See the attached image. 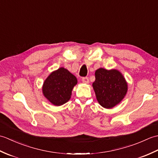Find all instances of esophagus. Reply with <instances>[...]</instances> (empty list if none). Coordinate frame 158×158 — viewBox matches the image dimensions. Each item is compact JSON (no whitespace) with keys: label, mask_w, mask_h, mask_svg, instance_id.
Wrapping results in <instances>:
<instances>
[{"label":"esophagus","mask_w":158,"mask_h":158,"mask_svg":"<svg viewBox=\"0 0 158 158\" xmlns=\"http://www.w3.org/2000/svg\"><path fill=\"white\" fill-rule=\"evenodd\" d=\"M82 81L85 83H89V79L88 77H83L82 78Z\"/></svg>","instance_id":"1"}]
</instances>
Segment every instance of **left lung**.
<instances>
[{
  "mask_svg": "<svg viewBox=\"0 0 158 158\" xmlns=\"http://www.w3.org/2000/svg\"><path fill=\"white\" fill-rule=\"evenodd\" d=\"M95 78L93 88L97 100L104 108H113L126 96L127 83L118 70L100 68L96 70Z\"/></svg>",
  "mask_w": 158,
  "mask_h": 158,
  "instance_id": "8db88e82",
  "label": "left lung"
}]
</instances>
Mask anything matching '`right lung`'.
Masks as SVG:
<instances>
[{
    "label": "right lung",
    "mask_w": 158,
    "mask_h": 158,
    "mask_svg": "<svg viewBox=\"0 0 158 158\" xmlns=\"http://www.w3.org/2000/svg\"><path fill=\"white\" fill-rule=\"evenodd\" d=\"M77 83L75 75L60 67L50 73L42 87L43 95L52 105L61 106L70 100L74 86Z\"/></svg>",
    "instance_id": "right-lung-1"
}]
</instances>
